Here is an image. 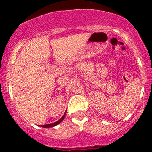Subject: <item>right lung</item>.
Segmentation results:
<instances>
[{"label": "right lung", "instance_id": "add662e5", "mask_svg": "<svg viewBox=\"0 0 152 152\" xmlns=\"http://www.w3.org/2000/svg\"><path fill=\"white\" fill-rule=\"evenodd\" d=\"M65 114H66V112H65V114L63 115V116H62V117L61 118L59 119V121H57L54 122V123H52V124H45V125H41V126H39L43 127V128H50V127H53V126H55L58 125V124H59V123H61V122H62V121H63V119L65 118Z\"/></svg>", "mask_w": 152, "mask_h": 152}]
</instances>
